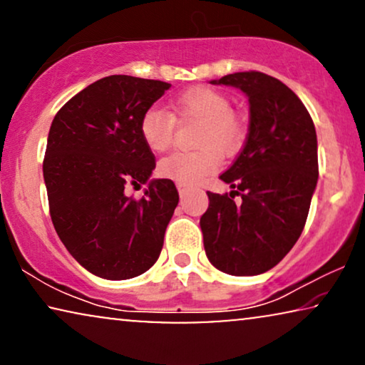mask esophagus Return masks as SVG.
Segmentation results:
<instances>
[{"mask_svg":"<svg viewBox=\"0 0 365 365\" xmlns=\"http://www.w3.org/2000/svg\"><path fill=\"white\" fill-rule=\"evenodd\" d=\"M178 191H179V194H186V191H187V186L186 184H181V182H178Z\"/></svg>","mask_w":365,"mask_h":365,"instance_id":"esophagus-1","label":"esophagus"}]
</instances>
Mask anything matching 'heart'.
Masks as SVG:
<instances>
[{
  "label": "heart",
  "instance_id": "heart-1",
  "mask_svg": "<svg viewBox=\"0 0 365 365\" xmlns=\"http://www.w3.org/2000/svg\"><path fill=\"white\" fill-rule=\"evenodd\" d=\"M179 116L201 121L196 136L199 149L191 153L176 151L159 161L158 173L163 178L181 184L199 182L219 168V153L227 154L241 143L244 128L241 119L232 111V103L217 89L197 86L187 89L174 99ZM141 136L153 151H166L176 133V119L171 113L153 106L141 118Z\"/></svg>",
  "mask_w": 365,
  "mask_h": 365
}]
</instances>
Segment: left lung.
I'll return each mask as SVG.
<instances>
[{"instance_id": "obj_1", "label": "left lung", "mask_w": 365, "mask_h": 365, "mask_svg": "<svg viewBox=\"0 0 365 365\" xmlns=\"http://www.w3.org/2000/svg\"><path fill=\"white\" fill-rule=\"evenodd\" d=\"M212 84L246 93L251 118L241 153L219 176L234 191H207L204 249L219 271L257 276L282 261L306 226L319 176L316 128L297 94L269 74L234 73Z\"/></svg>"}]
</instances>
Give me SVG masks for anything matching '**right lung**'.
<instances>
[{"label":"right lung","instance_id":"1","mask_svg":"<svg viewBox=\"0 0 365 365\" xmlns=\"http://www.w3.org/2000/svg\"><path fill=\"white\" fill-rule=\"evenodd\" d=\"M171 84L113 74L89 84L54 116L43 176L49 214L69 254L94 276L123 281L146 272L161 254L179 202L171 179H154L156 158L141 136L143 114Z\"/></svg>","mask_w":365,"mask_h":365}]
</instances>
